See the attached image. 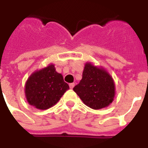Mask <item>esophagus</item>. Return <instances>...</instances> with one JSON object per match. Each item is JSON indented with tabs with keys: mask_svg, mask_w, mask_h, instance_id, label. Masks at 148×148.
Returning a JSON list of instances; mask_svg holds the SVG:
<instances>
[{
	"mask_svg": "<svg viewBox=\"0 0 148 148\" xmlns=\"http://www.w3.org/2000/svg\"><path fill=\"white\" fill-rule=\"evenodd\" d=\"M74 85H75V84H74V83H71L69 84L70 88H71V89H73V88H74Z\"/></svg>",
	"mask_w": 148,
	"mask_h": 148,
	"instance_id": "obj_1",
	"label": "esophagus"
}]
</instances>
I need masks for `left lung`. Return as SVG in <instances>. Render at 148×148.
<instances>
[{
  "label": "left lung",
  "mask_w": 148,
  "mask_h": 148,
  "mask_svg": "<svg viewBox=\"0 0 148 148\" xmlns=\"http://www.w3.org/2000/svg\"><path fill=\"white\" fill-rule=\"evenodd\" d=\"M73 90L85 105L95 110L110 105L115 96V84L112 77L103 67L90 62L85 64L82 79Z\"/></svg>",
  "instance_id": "1"
}]
</instances>
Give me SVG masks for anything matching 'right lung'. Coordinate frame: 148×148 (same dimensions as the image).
<instances>
[{"mask_svg": "<svg viewBox=\"0 0 148 148\" xmlns=\"http://www.w3.org/2000/svg\"><path fill=\"white\" fill-rule=\"evenodd\" d=\"M69 86L61 74L51 64L30 75L25 84L24 93L29 104L39 110H47L58 103Z\"/></svg>", "mask_w": 148, "mask_h": 148, "instance_id": "add662e5", "label": "right lung"}]
</instances>
